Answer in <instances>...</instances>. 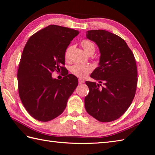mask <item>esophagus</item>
<instances>
[{
    "label": "esophagus",
    "instance_id": "34e87169",
    "mask_svg": "<svg viewBox=\"0 0 155 155\" xmlns=\"http://www.w3.org/2000/svg\"><path fill=\"white\" fill-rule=\"evenodd\" d=\"M78 81H79V84H83V83H85V81H84L83 79H78Z\"/></svg>",
    "mask_w": 155,
    "mask_h": 155
}]
</instances>
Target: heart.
Returning a JSON list of instances; mask_svg holds the SVG:
<instances>
[{
    "label": "heart",
    "mask_w": 155,
    "mask_h": 155,
    "mask_svg": "<svg viewBox=\"0 0 155 155\" xmlns=\"http://www.w3.org/2000/svg\"><path fill=\"white\" fill-rule=\"evenodd\" d=\"M81 44L83 50H85L86 53L88 54L91 52V51L94 52L96 48L95 45L91 41L87 39L83 40ZM68 51L69 48L67 50L66 53H65L66 57L68 55ZM92 70L93 68L91 65L87 64H76L70 67V72H71V73L75 75V76L81 78H84L87 76V75L90 74L92 71Z\"/></svg>",
    "instance_id": "heart-1"
}]
</instances>
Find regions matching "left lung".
Segmentation results:
<instances>
[{"label":"left lung","instance_id":"left-lung-1","mask_svg":"<svg viewBox=\"0 0 155 155\" xmlns=\"http://www.w3.org/2000/svg\"><path fill=\"white\" fill-rule=\"evenodd\" d=\"M87 38L96 43L100 51L99 67L91 77L99 81H86L85 97L88 113L101 122H110L122 116L136 93L138 71L133 53L118 35L103 30H88ZM104 85L101 88V83Z\"/></svg>","mask_w":155,"mask_h":155}]
</instances>
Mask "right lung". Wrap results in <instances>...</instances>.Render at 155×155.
I'll list each match as a JSON object with an SVG mask.
<instances>
[{
  "mask_svg": "<svg viewBox=\"0 0 155 155\" xmlns=\"http://www.w3.org/2000/svg\"><path fill=\"white\" fill-rule=\"evenodd\" d=\"M79 33L51 25L27 41L17 72L18 94L27 112L37 120L48 121L62 114L78 85L73 74L57 79L51 73L65 69V51Z\"/></svg>",
  "mask_w": 155,
  "mask_h": 155,
  "instance_id": "obj_1",
  "label": "right lung"
}]
</instances>
